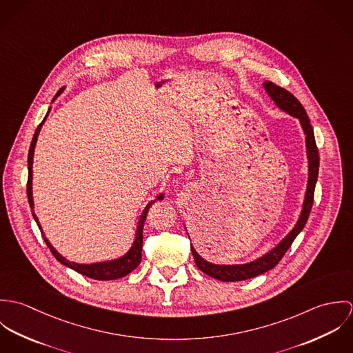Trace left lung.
I'll list each match as a JSON object with an SVG mask.
<instances>
[{"instance_id":"obj_1","label":"left lung","mask_w":353,"mask_h":353,"mask_svg":"<svg viewBox=\"0 0 353 353\" xmlns=\"http://www.w3.org/2000/svg\"><path fill=\"white\" fill-rule=\"evenodd\" d=\"M263 88L266 90L268 95L270 99L276 103V105L288 112L290 115L298 118L301 121L303 132L305 134V150H307V159H308V181H307V189H305V196H304V202H303L302 213L299 216L298 223L295 227L291 230V232L270 252H266L261 258L243 263V265H214L208 261H205L199 252L192 248V252L196 261L197 268L202 270L205 274L217 279L220 281H242L252 279L255 276H259L270 269H273L280 259L284 256V254L291 248L292 242L295 238L299 235L307 223V219L310 216L312 202H314V190H315V183L318 179V171H319V153L315 144V137H314V130L310 123V119L307 117V112L302 105V103L298 101L291 92H288L285 88H281L276 85L272 81H265Z\"/></svg>"}]
</instances>
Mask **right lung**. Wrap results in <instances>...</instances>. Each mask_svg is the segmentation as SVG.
<instances>
[{"label":"right lung","mask_w":353,"mask_h":353,"mask_svg":"<svg viewBox=\"0 0 353 353\" xmlns=\"http://www.w3.org/2000/svg\"><path fill=\"white\" fill-rule=\"evenodd\" d=\"M63 91V88H61L57 95L54 97L52 101H55V98ZM51 108V107H50ZM50 108L46 114V117L43 118V121L41 122V125L37 128L35 130V134L32 137V141H31V147H30V151H28V182H27V197H28V203L31 206V210H32V216L39 227V230L42 231V227L38 221V217L37 214L34 213V200H32V160H34V151H35V145H37V140H38V136H39V132H41V128L43 125V122L46 121L49 112H50ZM156 200H163V194H159L156 197ZM150 202L145 209L143 210L141 216H140V220H139V225H137V231H136V238H134V242L130 248V250L126 252L125 255L117 258V259H111V261H105V262H97V263H76V262H70L68 261L65 256H62L59 252H57L52 246H51L50 242L46 239V236L43 235V239L46 242V245L49 246L50 252H52V255L57 258L58 262H61L62 265L81 273L83 276H87L90 279H94V280H117V279H121V277H125L126 274H129L130 272H133L139 263L141 262V252H143V228H144V221L147 219V214H148V209L151 208L152 203L156 201ZM43 234V231H42Z\"/></svg>","instance_id":"right-lung-1"}]
</instances>
